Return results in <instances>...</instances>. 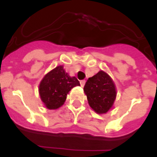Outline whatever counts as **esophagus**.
<instances>
[{
  "mask_svg": "<svg viewBox=\"0 0 157 157\" xmlns=\"http://www.w3.org/2000/svg\"><path fill=\"white\" fill-rule=\"evenodd\" d=\"M85 83H86L85 80H82V81H80V84H81V86H84Z\"/></svg>",
  "mask_w": 157,
  "mask_h": 157,
  "instance_id": "obj_1",
  "label": "esophagus"
}]
</instances>
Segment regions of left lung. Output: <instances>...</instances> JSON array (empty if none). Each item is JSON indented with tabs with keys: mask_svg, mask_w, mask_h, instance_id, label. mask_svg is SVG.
Instances as JSON below:
<instances>
[{
	"mask_svg": "<svg viewBox=\"0 0 157 157\" xmlns=\"http://www.w3.org/2000/svg\"><path fill=\"white\" fill-rule=\"evenodd\" d=\"M84 92L90 107L99 114L108 112L116 98L115 85L111 77L102 71L88 78Z\"/></svg>",
	"mask_w": 157,
	"mask_h": 157,
	"instance_id": "left-lung-1",
	"label": "left lung"
}]
</instances>
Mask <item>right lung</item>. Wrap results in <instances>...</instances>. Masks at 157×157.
<instances>
[{
  "label": "right lung",
  "mask_w": 157,
  "mask_h": 157,
  "mask_svg": "<svg viewBox=\"0 0 157 157\" xmlns=\"http://www.w3.org/2000/svg\"><path fill=\"white\" fill-rule=\"evenodd\" d=\"M76 86H80L78 80L70 76L59 65L44 75L39 85V95L47 109H56L64 104L68 92Z\"/></svg>",
  "instance_id": "obj_1"
}]
</instances>
